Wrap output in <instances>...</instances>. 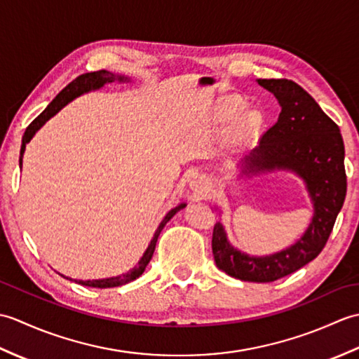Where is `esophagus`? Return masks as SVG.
Wrapping results in <instances>:
<instances>
[{"label":"esophagus","mask_w":359,"mask_h":359,"mask_svg":"<svg viewBox=\"0 0 359 359\" xmlns=\"http://www.w3.org/2000/svg\"><path fill=\"white\" fill-rule=\"evenodd\" d=\"M189 187L193 188V191L196 194L202 196L205 191H207L208 184H207V180H205L203 177H201V175H194V177L189 180Z\"/></svg>","instance_id":"34e87169"}]
</instances>
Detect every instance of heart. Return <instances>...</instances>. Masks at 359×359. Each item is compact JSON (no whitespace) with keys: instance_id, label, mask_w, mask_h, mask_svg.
Instances as JSON below:
<instances>
[{"instance_id":"1","label":"heart","mask_w":359,"mask_h":359,"mask_svg":"<svg viewBox=\"0 0 359 359\" xmlns=\"http://www.w3.org/2000/svg\"><path fill=\"white\" fill-rule=\"evenodd\" d=\"M243 106L245 104H243L241 98H236V97L228 98V100H225L222 104H220V109H219L220 120L224 121L233 120L243 109ZM259 123H261V116H259L256 111L243 112L234 123L233 131H234L236 139L238 140L248 139V137L256 131Z\"/></svg>"}]
</instances>
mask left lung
Listing matches in <instances>:
<instances>
[{"instance_id":"obj_1","label":"left lung","mask_w":359,"mask_h":359,"mask_svg":"<svg viewBox=\"0 0 359 359\" xmlns=\"http://www.w3.org/2000/svg\"><path fill=\"white\" fill-rule=\"evenodd\" d=\"M278 98L280 114L259 147L242 158L241 177L294 172L302 179L313 205L307 230L292 245L266 256H253L233 247L224 225L212 230V255L220 270L248 282H273L292 274L321 253L333 230L347 191L344 142L338 125L319 108L307 90L292 80H256Z\"/></svg>"}]
</instances>
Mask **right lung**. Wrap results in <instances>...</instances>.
<instances>
[{
  "label": "right lung",
  "mask_w": 359,
  "mask_h": 359,
  "mask_svg": "<svg viewBox=\"0 0 359 359\" xmlns=\"http://www.w3.org/2000/svg\"><path fill=\"white\" fill-rule=\"evenodd\" d=\"M114 81H129V77H125V75H118V74H112L109 71H97V72H88V74H83L80 75V77L75 79L74 81H71L69 85H67L62 93H60L53 100L49 103L48 108H46L40 116H38L32 123H30L27 128H26V133L25 135H22V143H21V151H20V166H22V154H25L26 151V144L32 140V137L35 135V133L40 129L46 121H48L49 118H52L55 114L65 108V106L67 103H71L74 98H77L83 94H88L90 93V90H97L103 88L104 85H108V83H114ZM187 203H180L177 205V207L172 208L171 211L166 212V216L163 217L162 222H160V225L157 226V230L154 233V238L151 239L149 245L147 248V251H144L142 259L139 261V264H137L134 269L129 270L128 273L125 274H120V276H112V278H106V279H93V280H77L74 279L75 282H79V284L81 285H86V287H95V288H111V287H118V285H123V284H128V282H131L134 279H137L139 276H142V273L144 271V269H147V265L149 264L152 255H154V250H156V243H157V239L160 233H162L163 226L170 222V220L172 219V216L175 215V212L180 211L182 208H185ZM66 278V276H65ZM66 279H71V278H66ZM72 280V279H71Z\"/></svg>",
  "instance_id": "right-lung-1"
}]
</instances>
